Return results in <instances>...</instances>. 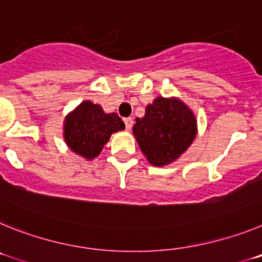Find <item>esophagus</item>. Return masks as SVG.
I'll list each match as a JSON object with an SVG mask.
<instances>
[{
  "label": "esophagus",
  "instance_id": "obj_1",
  "mask_svg": "<svg viewBox=\"0 0 262 262\" xmlns=\"http://www.w3.org/2000/svg\"><path fill=\"white\" fill-rule=\"evenodd\" d=\"M124 124H126V128L129 131V129L133 128V124H134V119H133V118H131V117L126 118V119H124Z\"/></svg>",
  "mask_w": 262,
  "mask_h": 262
}]
</instances>
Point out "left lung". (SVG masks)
<instances>
[{"mask_svg":"<svg viewBox=\"0 0 262 262\" xmlns=\"http://www.w3.org/2000/svg\"><path fill=\"white\" fill-rule=\"evenodd\" d=\"M135 120L134 136L148 163L155 166L174 163L198 134L193 110L177 97H157L147 105L144 117Z\"/></svg>","mask_w":262,"mask_h":262,"instance_id":"obj_1","label":"left lung"}]
</instances>
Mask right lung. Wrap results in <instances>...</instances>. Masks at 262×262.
<instances>
[{"instance_id": "add662e5", "label": "right lung", "mask_w": 262, "mask_h": 262, "mask_svg": "<svg viewBox=\"0 0 262 262\" xmlns=\"http://www.w3.org/2000/svg\"><path fill=\"white\" fill-rule=\"evenodd\" d=\"M122 129L124 123L117 113H105L92 101H82L64 118L62 136L71 151L93 160L102 152L110 136Z\"/></svg>"}]
</instances>
